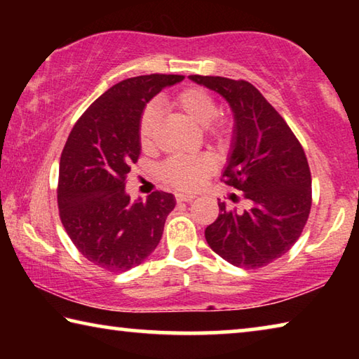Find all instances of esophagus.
Listing matches in <instances>:
<instances>
[{
    "instance_id": "34e87169",
    "label": "esophagus",
    "mask_w": 359,
    "mask_h": 359,
    "mask_svg": "<svg viewBox=\"0 0 359 359\" xmlns=\"http://www.w3.org/2000/svg\"><path fill=\"white\" fill-rule=\"evenodd\" d=\"M193 194H185V193H175V201L177 203H190L193 201Z\"/></svg>"
}]
</instances>
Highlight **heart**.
<instances>
[{"label":"heart","mask_w":359,"mask_h":359,"mask_svg":"<svg viewBox=\"0 0 359 359\" xmlns=\"http://www.w3.org/2000/svg\"><path fill=\"white\" fill-rule=\"evenodd\" d=\"M172 104L179 107L193 123L205 126V136L210 142L223 145L233 136V125L226 118H215L218 104L209 92L201 87H188L172 98ZM160 126V112L156 106L147 104L137 121V137L144 150H149L155 142ZM214 171V160L209 155L174 156L163 163L160 177L168 185L180 190H196Z\"/></svg>","instance_id":"obj_1"}]
</instances>
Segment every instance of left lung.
<instances>
[{
	"mask_svg": "<svg viewBox=\"0 0 359 359\" xmlns=\"http://www.w3.org/2000/svg\"><path fill=\"white\" fill-rule=\"evenodd\" d=\"M222 95L234 114V137L222 180L248 201L205 228V241L228 263L258 269L287 253L299 239L312 205V177L306 154L287 121L247 81L190 76Z\"/></svg>",
	"mask_w": 359,
	"mask_h": 359,
	"instance_id": "obj_1",
	"label": "left lung"
}]
</instances>
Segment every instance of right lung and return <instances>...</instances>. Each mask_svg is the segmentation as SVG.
Instances as JSON below:
<instances>
[{
    "mask_svg": "<svg viewBox=\"0 0 359 359\" xmlns=\"http://www.w3.org/2000/svg\"><path fill=\"white\" fill-rule=\"evenodd\" d=\"M182 79L150 74L115 83L81 115L65 144L57 188L60 218L77 250L109 272L141 264L156 248L175 205L165 191L131 201L125 185L141 154L139 115L156 93Z\"/></svg>",
    "mask_w": 359,
    "mask_h": 359,
    "instance_id": "add662e5",
    "label": "right lung"
}]
</instances>
